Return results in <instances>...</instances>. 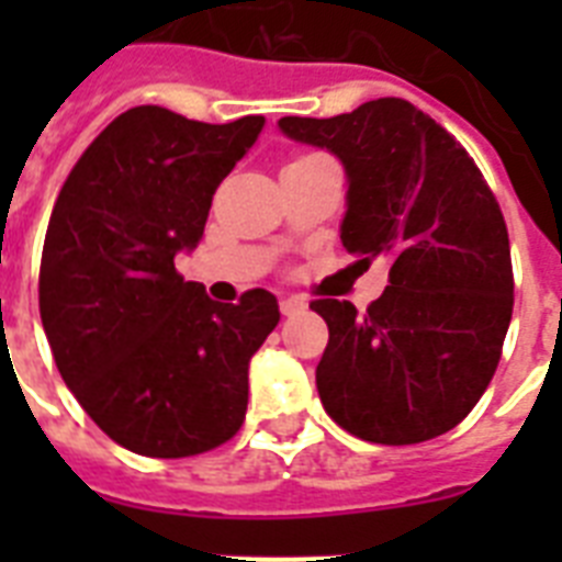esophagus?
<instances>
[{"instance_id": "1", "label": "esophagus", "mask_w": 562, "mask_h": 562, "mask_svg": "<svg viewBox=\"0 0 562 562\" xmlns=\"http://www.w3.org/2000/svg\"><path fill=\"white\" fill-rule=\"evenodd\" d=\"M308 303L303 297H282L280 300V312L285 317L289 315H300V312H303V308H306Z\"/></svg>"}]
</instances>
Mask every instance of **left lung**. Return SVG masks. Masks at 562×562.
<instances>
[{"mask_svg":"<svg viewBox=\"0 0 562 562\" xmlns=\"http://www.w3.org/2000/svg\"><path fill=\"white\" fill-rule=\"evenodd\" d=\"M277 125L341 160L347 254L391 259V285L368 312L350 300L312 303L329 326L315 373L326 414L370 443L446 435L487 391L514 312L496 198L461 143L411 101Z\"/></svg>","mask_w":562,"mask_h":562,"instance_id":"left-lung-1","label":"left lung"}]
</instances>
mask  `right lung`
<instances>
[{
  "label": "right lung",
  "mask_w": 562,
  "mask_h": 562,
  "mask_svg": "<svg viewBox=\"0 0 562 562\" xmlns=\"http://www.w3.org/2000/svg\"><path fill=\"white\" fill-rule=\"evenodd\" d=\"M265 116L206 125L157 104L101 131L57 194L40 317L66 387L136 454L189 458L236 435L247 368L280 324L271 291L215 303L175 271Z\"/></svg>",
  "instance_id": "1"
}]
</instances>
